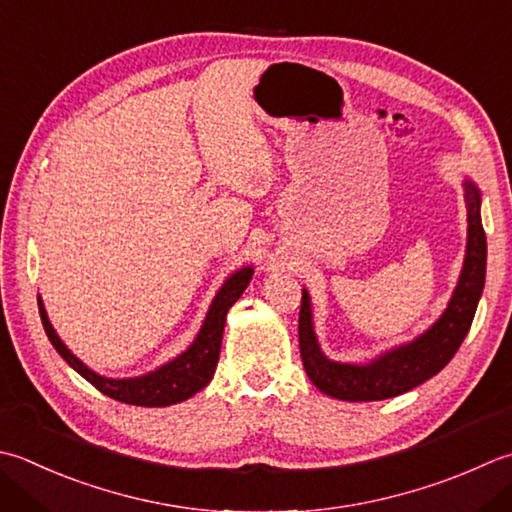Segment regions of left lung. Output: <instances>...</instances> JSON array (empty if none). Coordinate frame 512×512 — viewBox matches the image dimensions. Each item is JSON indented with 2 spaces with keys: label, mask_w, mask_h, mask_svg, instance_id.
Masks as SVG:
<instances>
[{
  "label": "left lung",
  "mask_w": 512,
  "mask_h": 512,
  "mask_svg": "<svg viewBox=\"0 0 512 512\" xmlns=\"http://www.w3.org/2000/svg\"><path fill=\"white\" fill-rule=\"evenodd\" d=\"M464 197L468 239L462 275L442 317L413 342L386 350L368 364L333 362L317 344L313 308H310L308 290H304L302 308H299V350H302L306 375L322 393L344 402H379L424 384L455 357L473 324L486 282V233L479 215L482 195L470 179L464 182Z\"/></svg>",
  "instance_id": "1"
}]
</instances>
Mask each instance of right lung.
I'll use <instances>...</instances> for the list:
<instances>
[{"mask_svg": "<svg viewBox=\"0 0 512 512\" xmlns=\"http://www.w3.org/2000/svg\"><path fill=\"white\" fill-rule=\"evenodd\" d=\"M253 273L255 270L246 266V268H239L237 273H233L226 279L224 286L219 288V293L215 295L213 304L208 308L206 319L202 328H199L195 342L190 344L182 355H177L175 359H170L168 364L150 370L146 375L128 377V379L102 377L97 375L95 370H90L84 362H79V359L66 348L62 339L57 337L53 324L48 322L42 297H37V304H39V315H42V324L50 344H53L57 353L64 357V362L70 368H75L86 382H90L99 390V393H104L108 397L117 399V402H124L130 406H146V408L170 406L193 397L204 386H208L210 379H213L217 362H219V348H222L226 315L230 306L242 297L246 286L250 284V279H253Z\"/></svg>", "mask_w": 512, "mask_h": 512, "instance_id": "obj_1", "label": "right lung"}]
</instances>
